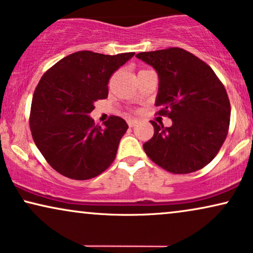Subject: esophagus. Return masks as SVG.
Returning <instances> with one entry per match:
<instances>
[{
  "label": "esophagus",
  "mask_w": 253,
  "mask_h": 253,
  "mask_svg": "<svg viewBox=\"0 0 253 253\" xmlns=\"http://www.w3.org/2000/svg\"><path fill=\"white\" fill-rule=\"evenodd\" d=\"M127 124H129L130 127H133L134 126H137V124H138V121H137V120H132V119H129V120H127Z\"/></svg>",
  "instance_id": "esophagus-1"
}]
</instances>
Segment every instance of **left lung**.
<instances>
[{"instance_id":"8db88e82","label":"left lung","mask_w":253,"mask_h":253,"mask_svg":"<svg viewBox=\"0 0 253 253\" xmlns=\"http://www.w3.org/2000/svg\"><path fill=\"white\" fill-rule=\"evenodd\" d=\"M140 60L159 79L155 104L172 126L152 123L155 134L143 145L149 158L176 174L208 165L227 138L230 102L219 79L206 62L182 48L140 52Z\"/></svg>"}]
</instances>
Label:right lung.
<instances>
[{"label":"right lung","instance_id":"1","mask_svg":"<svg viewBox=\"0 0 253 253\" xmlns=\"http://www.w3.org/2000/svg\"><path fill=\"white\" fill-rule=\"evenodd\" d=\"M134 52L107 55L79 51L42 75L31 103L30 129L36 146L58 173L74 180L95 178L116 157L127 124L110 116L94 124V103L108 96V83Z\"/></svg>","mask_w":253,"mask_h":253}]
</instances>
